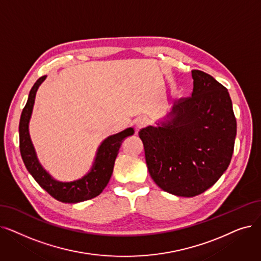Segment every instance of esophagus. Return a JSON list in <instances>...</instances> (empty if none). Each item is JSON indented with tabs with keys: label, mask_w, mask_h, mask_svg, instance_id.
Returning <instances> with one entry per match:
<instances>
[{
	"label": "esophagus",
	"mask_w": 261,
	"mask_h": 261,
	"mask_svg": "<svg viewBox=\"0 0 261 261\" xmlns=\"http://www.w3.org/2000/svg\"><path fill=\"white\" fill-rule=\"evenodd\" d=\"M147 126V119L146 118H140L138 121H137V130L139 131V130H141V129H143L144 127H146Z\"/></svg>",
	"instance_id": "esophagus-1"
}]
</instances>
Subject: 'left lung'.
Listing matches in <instances>:
<instances>
[{
    "label": "left lung",
    "mask_w": 261,
    "mask_h": 261,
    "mask_svg": "<svg viewBox=\"0 0 261 261\" xmlns=\"http://www.w3.org/2000/svg\"><path fill=\"white\" fill-rule=\"evenodd\" d=\"M192 96L179 99L156 126L139 132L155 185L184 197L203 193L220 179L237 134L228 90L200 70H192Z\"/></svg>",
    "instance_id": "obj_1"
}]
</instances>
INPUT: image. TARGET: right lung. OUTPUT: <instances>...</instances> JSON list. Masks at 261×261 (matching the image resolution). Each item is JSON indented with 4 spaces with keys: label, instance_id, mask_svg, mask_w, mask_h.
Instances as JSON below:
<instances>
[{
    "label": "right lung",
    "instance_id": "obj_1",
    "mask_svg": "<svg viewBox=\"0 0 261 261\" xmlns=\"http://www.w3.org/2000/svg\"><path fill=\"white\" fill-rule=\"evenodd\" d=\"M46 77V75L39 77L33 85L28 102L22 111L19 123V141L22 160L36 182L59 201L76 203L92 199L98 196L108 186L121 143L126 138L133 135L134 130L133 128H127L105 139L98 147L94 163L89 172L82 178L69 181V182L54 179L39 162L29 131L36 93Z\"/></svg>",
    "mask_w": 261,
    "mask_h": 261
}]
</instances>
